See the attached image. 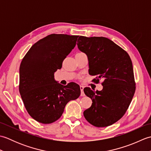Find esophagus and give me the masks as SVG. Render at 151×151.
<instances>
[{"label":"esophagus","mask_w":151,"mask_h":151,"mask_svg":"<svg viewBox=\"0 0 151 151\" xmlns=\"http://www.w3.org/2000/svg\"><path fill=\"white\" fill-rule=\"evenodd\" d=\"M80 88H81V96H84L85 95V94H84V86H80Z\"/></svg>","instance_id":"1"}]
</instances>
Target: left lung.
<instances>
[{"instance_id":"1","label":"left lung","mask_w":151,"mask_h":151,"mask_svg":"<svg viewBox=\"0 0 151 151\" xmlns=\"http://www.w3.org/2000/svg\"><path fill=\"white\" fill-rule=\"evenodd\" d=\"M77 45L88 57L89 74L97 76L93 81L104 79L101 91L84 89L93 102L84 117L95 127L110 126L123 116L135 93L132 61L126 51L106 37L80 36Z\"/></svg>"}]
</instances>
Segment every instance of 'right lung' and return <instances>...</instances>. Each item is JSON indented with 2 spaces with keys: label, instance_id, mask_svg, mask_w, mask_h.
Masks as SVG:
<instances>
[{
  "label": "right lung",
  "instance_id": "1",
  "mask_svg": "<svg viewBox=\"0 0 151 151\" xmlns=\"http://www.w3.org/2000/svg\"><path fill=\"white\" fill-rule=\"evenodd\" d=\"M78 36L50 34L34 43L19 68V92L28 113L43 124L62 116L65 105L81 95L78 84L61 85L54 73L76 45Z\"/></svg>",
  "mask_w": 151,
  "mask_h": 151
}]
</instances>
